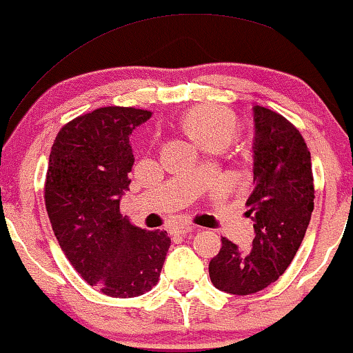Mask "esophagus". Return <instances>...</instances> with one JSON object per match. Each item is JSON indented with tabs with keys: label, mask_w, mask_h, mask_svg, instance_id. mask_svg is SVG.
Listing matches in <instances>:
<instances>
[{
	"label": "esophagus",
	"mask_w": 353,
	"mask_h": 353,
	"mask_svg": "<svg viewBox=\"0 0 353 353\" xmlns=\"http://www.w3.org/2000/svg\"><path fill=\"white\" fill-rule=\"evenodd\" d=\"M195 230V226H192V225H189V223H185V225H179V226H176V228L172 230V233H177V234H187V233H190V231H194Z\"/></svg>",
	"instance_id": "34e87169"
}]
</instances>
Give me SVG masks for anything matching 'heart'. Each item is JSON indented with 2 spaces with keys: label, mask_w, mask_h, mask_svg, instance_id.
Listing matches in <instances>:
<instances>
[{
  "label": "heart",
  "mask_w": 353,
  "mask_h": 353,
  "mask_svg": "<svg viewBox=\"0 0 353 353\" xmlns=\"http://www.w3.org/2000/svg\"><path fill=\"white\" fill-rule=\"evenodd\" d=\"M182 130L199 146L208 151L225 150L238 135V120L228 109L220 105L192 107L181 119Z\"/></svg>",
  "instance_id": "obj_1"
}]
</instances>
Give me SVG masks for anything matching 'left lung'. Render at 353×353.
<instances>
[{
	"label": "left lung",
	"instance_id": "obj_1",
	"mask_svg": "<svg viewBox=\"0 0 353 353\" xmlns=\"http://www.w3.org/2000/svg\"><path fill=\"white\" fill-rule=\"evenodd\" d=\"M254 190L246 205L254 221L252 248L221 239L210 261L212 283L231 295H251L279 280L310 225L314 208L311 153L295 125L274 110L254 105Z\"/></svg>",
	"mask_w": 353,
	"mask_h": 353
}]
</instances>
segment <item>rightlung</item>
I'll list each match as a JSON object with an SVG mask.
<instances>
[{
	"mask_svg": "<svg viewBox=\"0 0 353 353\" xmlns=\"http://www.w3.org/2000/svg\"><path fill=\"white\" fill-rule=\"evenodd\" d=\"M151 117L133 107H101L66 123L48 158L46 207L61 251L89 285L133 298L158 283L171 239L120 213L130 187V135Z\"/></svg>",
	"mask_w": 353,
	"mask_h": 353,
	"instance_id": "obj_1",
	"label": "right lung"
}]
</instances>
